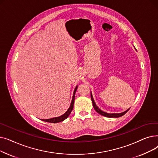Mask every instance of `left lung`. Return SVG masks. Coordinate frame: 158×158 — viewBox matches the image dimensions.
Wrapping results in <instances>:
<instances>
[{
    "mask_svg": "<svg viewBox=\"0 0 158 158\" xmlns=\"http://www.w3.org/2000/svg\"><path fill=\"white\" fill-rule=\"evenodd\" d=\"M91 98H92V103H93V106H94V107L95 110L100 114L102 115V116H104V117H110V118H117V117H122V116H123V114H125L129 110H127V111H124L123 113H106V112H104L103 111H102L101 110H100L98 108V107H97V106L95 104V102H94V98H93V96H92V93H91Z\"/></svg>",
    "mask_w": 158,
    "mask_h": 158,
    "instance_id": "left-lung-1",
    "label": "left lung"
}]
</instances>
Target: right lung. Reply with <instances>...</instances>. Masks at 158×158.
<instances>
[{"label": "right lung", "mask_w": 158, "mask_h": 158, "mask_svg": "<svg viewBox=\"0 0 158 158\" xmlns=\"http://www.w3.org/2000/svg\"><path fill=\"white\" fill-rule=\"evenodd\" d=\"M77 86H76V88H75L74 90V92H73V98H72V101L70 104V106L69 108V110L66 111V112L63 114V115L60 116V117H55V118H49V119H42L41 120L45 121V122H50V123H57V122H60L61 121H63L64 120H65L66 118H67L70 115V113L72 112L73 108V104H74V100H75V94L76 92V90H77Z\"/></svg>", "instance_id": "obj_1"}]
</instances>
